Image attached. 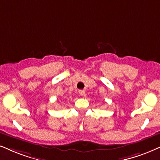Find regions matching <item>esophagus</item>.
I'll use <instances>...</instances> for the list:
<instances>
[{
  "mask_svg": "<svg viewBox=\"0 0 160 160\" xmlns=\"http://www.w3.org/2000/svg\"><path fill=\"white\" fill-rule=\"evenodd\" d=\"M79 94L80 95H82V96H83L85 94V91L84 90H79Z\"/></svg>",
  "mask_w": 160,
  "mask_h": 160,
  "instance_id": "34e87169",
  "label": "esophagus"
}]
</instances>
